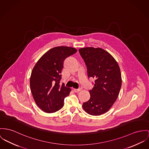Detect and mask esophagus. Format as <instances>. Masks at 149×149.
Segmentation results:
<instances>
[{"label": "esophagus", "instance_id": "obj_1", "mask_svg": "<svg viewBox=\"0 0 149 149\" xmlns=\"http://www.w3.org/2000/svg\"><path fill=\"white\" fill-rule=\"evenodd\" d=\"M74 91L75 92H78L80 91H81V89L79 88V89H75V88H74Z\"/></svg>", "mask_w": 149, "mask_h": 149}]
</instances>
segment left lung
<instances>
[{
  "label": "left lung",
  "mask_w": 149,
  "mask_h": 149,
  "mask_svg": "<svg viewBox=\"0 0 149 149\" xmlns=\"http://www.w3.org/2000/svg\"><path fill=\"white\" fill-rule=\"evenodd\" d=\"M79 52L87 66L88 78L95 79L89 91L90 99L83 104V108L90 115H102L111 109L118 96L122 84L120 67L115 58L102 48L87 47Z\"/></svg>",
  "instance_id": "left-lung-1"
}]
</instances>
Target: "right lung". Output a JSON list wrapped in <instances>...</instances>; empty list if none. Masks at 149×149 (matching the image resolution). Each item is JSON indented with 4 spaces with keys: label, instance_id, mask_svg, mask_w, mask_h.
<instances>
[{
    "label": "right lung",
    "instance_id": "1",
    "mask_svg": "<svg viewBox=\"0 0 149 149\" xmlns=\"http://www.w3.org/2000/svg\"><path fill=\"white\" fill-rule=\"evenodd\" d=\"M77 50L68 46H57L45 53L37 61L30 78V87L34 102L46 113H53L63 107L64 99L71 89L60 85L65 59Z\"/></svg>",
    "mask_w": 149,
    "mask_h": 149
}]
</instances>
